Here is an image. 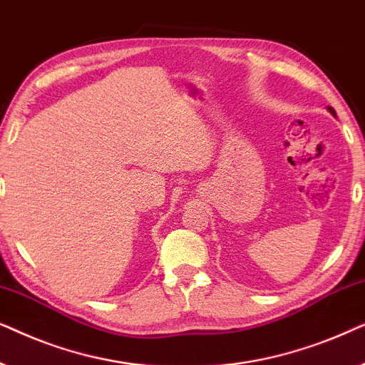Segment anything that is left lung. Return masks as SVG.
I'll list each match as a JSON object with an SVG mask.
<instances>
[{
	"label": "left lung",
	"instance_id": "obj_1",
	"mask_svg": "<svg viewBox=\"0 0 365 365\" xmlns=\"http://www.w3.org/2000/svg\"><path fill=\"white\" fill-rule=\"evenodd\" d=\"M327 110H329V111H330V113H332V115H334V116H335V110H334V108H332V106H327Z\"/></svg>",
	"mask_w": 365,
	"mask_h": 365
}]
</instances>
